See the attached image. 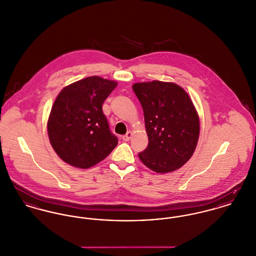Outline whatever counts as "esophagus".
Listing matches in <instances>:
<instances>
[{
	"label": "esophagus",
	"instance_id": "obj_1",
	"mask_svg": "<svg viewBox=\"0 0 256 256\" xmlns=\"http://www.w3.org/2000/svg\"><path fill=\"white\" fill-rule=\"evenodd\" d=\"M131 137H132V132H131V131H128V132L122 137V139H123V140H125V142H128L129 140L131 139Z\"/></svg>",
	"mask_w": 256,
	"mask_h": 256
}]
</instances>
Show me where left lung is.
Wrapping results in <instances>:
<instances>
[{"label":"left lung","mask_w":256,"mask_h":256,"mask_svg":"<svg viewBox=\"0 0 256 256\" xmlns=\"http://www.w3.org/2000/svg\"><path fill=\"white\" fill-rule=\"evenodd\" d=\"M142 104L148 146L140 160L158 173L182 167L192 156L200 135V120L190 96L174 83L152 81L133 85Z\"/></svg>","instance_id":"8db88e82"}]
</instances>
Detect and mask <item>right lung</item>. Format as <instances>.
<instances>
[{
    "label": "right lung",
    "instance_id": "right-lung-1",
    "mask_svg": "<svg viewBox=\"0 0 256 256\" xmlns=\"http://www.w3.org/2000/svg\"><path fill=\"white\" fill-rule=\"evenodd\" d=\"M117 83L98 76L77 81L62 89L48 121V139L58 156L79 168L104 160L116 146L102 112V104Z\"/></svg>",
    "mask_w": 256,
    "mask_h": 256
}]
</instances>
